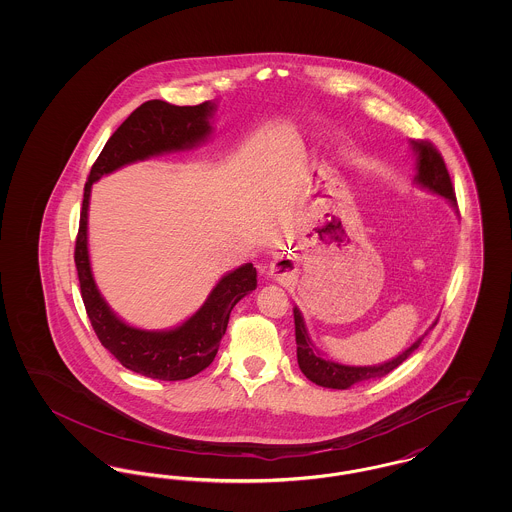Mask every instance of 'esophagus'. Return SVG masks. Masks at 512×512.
Masks as SVG:
<instances>
[{"label": "esophagus", "mask_w": 512, "mask_h": 512, "mask_svg": "<svg viewBox=\"0 0 512 512\" xmlns=\"http://www.w3.org/2000/svg\"><path fill=\"white\" fill-rule=\"evenodd\" d=\"M267 274L268 278H272L280 284H288V282H292V278L295 276V263L290 257H280L274 263H270Z\"/></svg>", "instance_id": "esophagus-1"}]
</instances>
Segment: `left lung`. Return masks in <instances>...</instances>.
I'll list each match as a JSON object with an SVG mask.
<instances>
[{
    "mask_svg": "<svg viewBox=\"0 0 512 512\" xmlns=\"http://www.w3.org/2000/svg\"><path fill=\"white\" fill-rule=\"evenodd\" d=\"M414 155H416V176H414V184H418L420 188L432 192V194L445 197L453 209H457V197L455 190L451 184V176L445 167V161L441 157L436 147L428 142H411ZM293 320H295V343H297V363L301 372L317 386L322 388H332V390H347L359 382L366 380H374V378H382L386 374H390L393 368L401 365L414 349H418V345L424 340V336L428 334V330H432L438 320H434V324L414 341L409 349H405L403 353H399L397 357H393L391 361H386L382 365L370 366H351L341 365L332 359H324L317 351V347L313 345V341L309 338L307 326L303 315L297 307H293Z\"/></svg>",
    "mask_w": 512,
    "mask_h": 512,
    "instance_id": "obj_1",
    "label": "left lung"
}]
</instances>
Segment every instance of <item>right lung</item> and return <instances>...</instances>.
Wrapping results in <instances>:
<instances>
[{
  "instance_id": "add662e5",
  "label": "right lung",
  "mask_w": 512,
  "mask_h": 512,
  "mask_svg": "<svg viewBox=\"0 0 512 512\" xmlns=\"http://www.w3.org/2000/svg\"><path fill=\"white\" fill-rule=\"evenodd\" d=\"M215 103L178 107L161 99L142 103L107 140L84 186L74 247L80 293L101 345L124 368L155 380H186L213 363L234 305L257 288L251 263L224 274L192 317L171 330H142L117 317L99 293L88 253V207L92 184L103 174L155 155L203 144L211 134Z\"/></svg>"
}]
</instances>
